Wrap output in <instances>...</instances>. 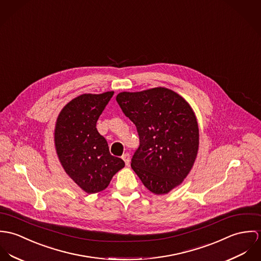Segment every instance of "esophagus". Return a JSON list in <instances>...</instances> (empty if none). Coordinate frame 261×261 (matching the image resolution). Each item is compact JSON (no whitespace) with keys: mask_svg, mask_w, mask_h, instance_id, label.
Wrapping results in <instances>:
<instances>
[{"mask_svg":"<svg viewBox=\"0 0 261 261\" xmlns=\"http://www.w3.org/2000/svg\"><path fill=\"white\" fill-rule=\"evenodd\" d=\"M122 159L124 160V162H125L126 165H129V164H130V155H129V153L123 154V155H122Z\"/></svg>","mask_w":261,"mask_h":261,"instance_id":"esophagus-1","label":"esophagus"}]
</instances>
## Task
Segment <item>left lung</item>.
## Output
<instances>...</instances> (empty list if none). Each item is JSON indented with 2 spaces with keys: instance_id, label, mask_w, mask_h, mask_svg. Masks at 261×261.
Masks as SVG:
<instances>
[{
  "instance_id": "left-lung-1",
  "label": "left lung",
  "mask_w": 261,
  "mask_h": 261,
  "mask_svg": "<svg viewBox=\"0 0 261 261\" xmlns=\"http://www.w3.org/2000/svg\"><path fill=\"white\" fill-rule=\"evenodd\" d=\"M116 101L135 124L140 140L132 169L151 192L168 193L189 173L197 155L199 131L192 108L162 87L122 92Z\"/></svg>"
}]
</instances>
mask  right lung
<instances>
[{"label": "right lung", "mask_w": 261, "mask_h": 261, "mask_svg": "<svg viewBox=\"0 0 261 261\" xmlns=\"http://www.w3.org/2000/svg\"><path fill=\"white\" fill-rule=\"evenodd\" d=\"M113 94H83L73 99L62 109L56 123L60 162L66 173L90 194L104 190L125 166L121 158L110 154L106 139L96 128Z\"/></svg>", "instance_id": "1"}]
</instances>
